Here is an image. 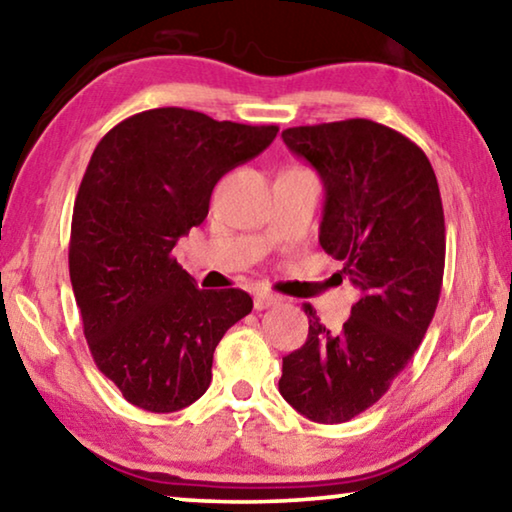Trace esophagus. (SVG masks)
Returning <instances> with one entry per match:
<instances>
[{"label":"esophagus","mask_w":512,"mask_h":512,"mask_svg":"<svg viewBox=\"0 0 512 512\" xmlns=\"http://www.w3.org/2000/svg\"><path fill=\"white\" fill-rule=\"evenodd\" d=\"M279 302V297H274L270 293H256L254 295V309L256 311H263V309H270V306H274Z\"/></svg>","instance_id":"1"}]
</instances>
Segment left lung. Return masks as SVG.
Listing matches in <instances>:
<instances>
[{
  "label": "left lung",
  "mask_w": 512,
  "mask_h": 512,
  "mask_svg": "<svg viewBox=\"0 0 512 512\" xmlns=\"http://www.w3.org/2000/svg\"><path fill=\"white\" fill-rule=\"evenodd\" d=\"M325 185L320 247L361 290L332 334L304 304L309 336L283 357L281 396L318 423L373 407L405 371L435 316L446 229L435 171L414 141L387 125L348 119L281 132Z\"/></svg>",
  "instance_id": "obj_1"
}]
</instances>
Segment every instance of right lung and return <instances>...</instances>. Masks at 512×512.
I'll return each instance as SVG.
<instances>
[{"label":"right lung","mask_w":512,"mask_h":512,"mask_svg":"<svg viewBox=\"0 0 512 512\" xmlns=\"http://www.w3.org/2000/svg\"><path fill=\"white\" fill-rule=\"evenodd\" d=\"M277 132L160 107L114 125L91 155L70 226V283L93 361L141 410L199 400L217 343L254 306L245 290H199L171 251L208 217L217 180Z\"/></svg>","instance_id":"right-lung-1"}]
</instances>
